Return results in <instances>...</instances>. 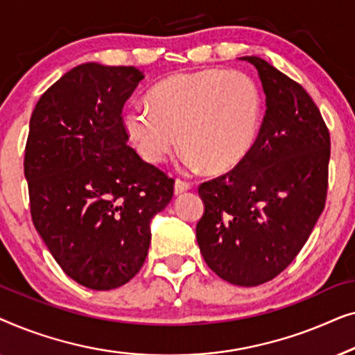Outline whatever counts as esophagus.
I'll use <instances>...</instances> for the list:
<instances>
[{
	"label": "esophagus",
	"mask_w": 355,
	"mask_h": 355,
	"mask_svg": "<svg viewBox=\"0 0 355 355\" xmlns=\"http://www.w3.org/2000/svg\"><path fill=\"white\" fill-rule=\"evenodd\" d=\"M189 189H192V184L186 181V179L178 178L176 182H174V192H176V193H182V192L189 191Z\"/></svg>",
	"instance_id": "1"
}]
</instances>
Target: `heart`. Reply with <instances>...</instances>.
<instances>
[{
    "mask_svg": "<svg viewBox=\"0 0 355 355\" xmlns=\"http://www.w3.org/2000/svg\"><path fill=\"white\" fill-rule=\"evenodd\" d=\"M150 106L135 101L124 128L145 162L159 164L178 147L186 163L225 173L244 162L260 125V94L239 71L205 69L176 74L155 85Z\"/></svg>",
    "mask_w": 355,
    "mask_h": 355,
    "instance_id": "1",
    "label": "heart"
}]
</instances>
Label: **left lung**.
Wrapping results in <instances>:
<instances>
[{"label": "left lung", "instance_id": "obj_1", "mask_svg": "<svg viewBox=\"0 0 355 355\" xmlns=\"http://www.w3.org/2000/svg\"><path fill=\"white\" fill-rule=\"evenodd\" d=\"M259 71L266 111L244 162L198 186L203 260L221 279L259 286L288 268L322 215L328 192L329 130L302 85L270 62Z\"/></svg>", "mask_w": 355, "mask_h": 355}]
</instances>
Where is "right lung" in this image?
<instances>
[{
  "instance_id": "obj_1",
  "label": "right lung",
  "mask_w": 355,
  "mask_h": 355,
  "mask_svg": "<svg viewBox=\"0 0 355 355\" xmlns=\"http://www.w3.org/2000/svg\"><path fill=\"white\" fill-rule=\"evenodd\" d=\"M134 66L87 62L40 96L24 157L32 221L62 271L108 291L129 283L150 247V220L174 179L128 145L123 106L144 79Z\"/></svg>"
}]
</instances>
